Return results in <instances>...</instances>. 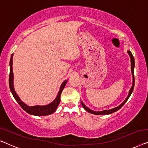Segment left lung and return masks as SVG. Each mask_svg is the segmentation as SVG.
<instances>
[{
    "label": "left lung",
    "mask_w": 148,
    "mask_h": 148,
    "mask_svg": "<svg viewBox=\"0 0 148 148\" xmlns=\"http://www.w3.org/2000/svg\"><path fill=\"white\" fill-rule=\"evenodd\" d=\"M127 53H129V55L130 56V58H131V69H132V76H133V84H132V86L131 89L130 90V92H129V95L127 96V97L126 98L125 100L123 102V103L121 104L119 106H118V107H116L115 108H113V109H110V110H104V111H92V110H91L90 109H88V107H86V105H84V103H82V101H81V103H82V105L84 109L86 110V111H88V113H90L92 114H95V115H109V114H111L114 113V112L115 111H117L118 110H119L124 105V104L126 103L127 101L129 98L132 95V93L133 92V90H134V84H135V78H134V67H135V60H134V56H133L132 52H131L130 51H127Z\"/></svg>",
    "instance_id": "left-lung-1"
}]
</instances>
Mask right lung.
<instances>
[{
    "instance_id": "obj_1",
    "label": "right lung",
    "mask_w": 148,
    "mask_h": 148,
    "mask_svg": "<svg viewBox=\"0 0 148 148\" xmlns=\"http://www.w3.org/2000/svg\"><path fill=\"white\" fill-rule=\"evenodd\" d=\"M12 57H13V54L11 55V60H10V74H9V87L10 90L11 91V93L12 96H13L14 99L16 100V101L17 102L23 109L24 111H25L27 113H28L30 115H36V116H45L51 115V114L53 113L56 111V109H57L58 105L60 103V96H61V93L63 90L64 87H65L66 83H67V80L64 81L62 83L61 86L60 88V90L58 92V94L57 97L55 99V100L53 102H51V103L48 104L47 105H36V106H28L26 105L25 103H24L20 99V98L18 97V96L16 95L13 86V72H12Z\"/></svg>"
}]
</instances>
